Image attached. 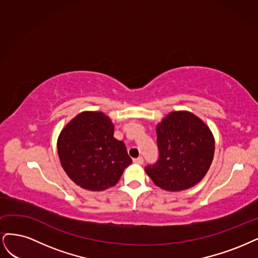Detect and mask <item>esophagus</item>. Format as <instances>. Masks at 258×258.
<instances>
[{
  "mask_svg": "<svg viewBox=\"0 0 258 258\" xmlns=\"http://www.w3.org/2000/svg\"><path fill=\"white\" fill-rule=\"evenodd\" d=\"M134 163L138 164V165H141L144 163V159L141 156H139V157H137V159H134Z\"/></svg>",
  "mask_w": 258,
  "mask_h": 258,
  "instance_id": "1",
  "label": "esophagus"
}]
</instances>
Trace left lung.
<instances>
[{
    "mask_svg": "<svg viewBox=\"0 0 258 258\" xmlns=\"http://www.w3.org/2000/svg\"><path fill=\"white\" fill-rule=\"evenodd\" d=\"M160 156L145 168L154 184L177 192L197 184L209 170L214 155L210 128L188 111H174L156 126Z\"/></svg>",
    "mask_w": 258,
    "mask_h": 258,
    "instance_id": "obj_1",
    "label": "left lung"
}]
</instances>
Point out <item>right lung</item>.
Returning <instances> with one entry per match:
<instances>
[{
	"mask_svg": "<svg viewBox=\"0 0 258 258\" xmlns=\"http://www.w3.org/2000/svg\"><path fill=\"white\" fill-rule=\"evenodd\" d=\"M114 126L101 111H84L71 120L57 138V153L66 174L89 190H104L118 183L132 159Z\"/></svg>",
	"mask_w": 258,
	"mask_h": 258,
	"instance_id": "add662e5",
	"label": "right lung"
}]
</instances>
